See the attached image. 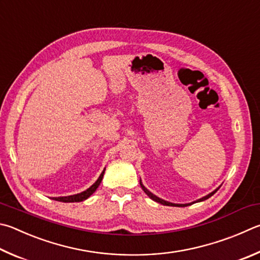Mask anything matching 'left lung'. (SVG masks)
<instances>
[{"instance_id":"8db88e82","label":"left lung","mask_w":260,"mask_h":260,"mask_svg":"<svg viewBox=\"0 0 260 260\" xmlns=\"http://www.w3.org/2000/svg\"><path fill=\"white\" fill-rule=\"evenodd\" d=\"M140 185H141V187H142V190L145 192V194L148 196L150 199H152L153 201H155V202H159V204H161V205H164V206H172V207H186V206H190V205H193V204H196V202H200V201H205V200H207V199H209V198L211 197V196H214L215 193L218 191V188L219 187H217L215 191H212L211 193H209V194H207L206 197H204V198H201V199H199V200H197V201H193V202H191V204H172V202H168V201H165V200H162V199H160V198H158L157 196H154L153 193H151L148 188H146L143 184H142V182H141V179H140Z\"/></svg>"}]
</instances>
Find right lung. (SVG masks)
I'll return each instance as SVG.
<instances>
[{
	"instance_id": "obj_1",
	"label": "right lung",
	"mask_w": 260,
	"mask_h": 260,
	"mask_svg": "<svg viewBox=\"0 0 260 260\" xmlns=\"http://www.w3.org/2000/svg\"><path fill=\"white\" fill-rule=\"evenodd\" d=\"M105 171H106V168L103 169V172L101 173V175L99 176V178L96 179V182L94 183L92 186H89L87 190H85L81 193H77V194H74V196L58 197V198H52V199L56 200V201H60V202H81V201L86 200L88 197H91L93 193L96 191V188L99 187V185H100V183H101L102 178H103V174H105Z\"/></svg>"
}]
</instances>
